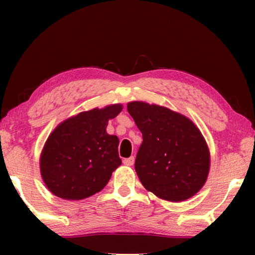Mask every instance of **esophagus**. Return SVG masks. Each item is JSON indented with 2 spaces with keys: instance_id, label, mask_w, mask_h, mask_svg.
Segmentation results:
<instances>
[{
  "instance_id": "esophagus-1",
  "label": "esophagus",
  "mask_w": 255,
  "mask_h": 255,
  "mask_svg": "<svg viewBox=\"0 0 255 255\" xmlns=\"http://www.w3.org/2000/svg\"><path fill=\"white\" fill-rule=\"evenodd\" d=\"M123 162H124V165H127V166H132L134 163V156H130V158L124 159Z\"/></svg>"
}]
</instances>
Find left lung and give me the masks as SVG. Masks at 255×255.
I'll use <instances>...</instances> for the list:
<instances>
[{"label": "left lung", "instance_id": "obj_1", "mask_svg": "<svg viewBox=\"0 0 255 255\" xmlns=\"http://www.w3.org/2000/svg\"><path fill=\"white\" fill-rule=\"evenodd\" d=\"M128 111L142 133L134 169L145 189L170 202L197 194L210 169V152L200 128L156 104L133 101Z\"/></svg>", "mask_w": 255, "mask_h": 255}]
</instances>
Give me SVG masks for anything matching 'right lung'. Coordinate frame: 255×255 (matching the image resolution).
<instances>
[{"label":"right lung","mask_w":255,"mask_h":255,"mask_svg":"<svg viewBox=\"0 0 255 255\" xmlns=\"http://www.w3.org/2000/svg\"><path fill=\"white\" fill-rule=\"evenodd\" d=\"M123 109L111 104L83 111L61 122L48 135L40 154V174L48 190L68 201L99 193L122 160L117 135L107 133L109 120Z\"/></svg>","instance_id":"obj_1"}]
</instances>
